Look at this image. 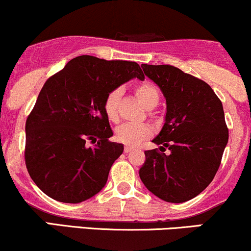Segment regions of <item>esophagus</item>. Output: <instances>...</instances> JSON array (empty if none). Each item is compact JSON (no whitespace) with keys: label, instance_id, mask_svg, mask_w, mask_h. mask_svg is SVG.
<instances>
[{"label":"esophagus","instance_id":"1","mask_svg":"<svg viewBox=\"0 0 251 251\" xmlns=\"http://www.w3.org/2000/svg\"><path fill=\"white\" fill-rule=\"evenodd\" d=\"M132 150H133V147H129V146H125V149H124V151H125V153H129Z\"/></svg>","mask_w":251,"mask_h":251}]
</instances>
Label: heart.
<instances>
[{"instance_id":"b5f03b06","label":"heart","mask_w":251,"mask_h":251,"mask_svg":"<svg viewBox=\"0 0 251 251\" xmlns=\"http://www.w3.org/2000/svg\"><path fill=\"white\" fill-rule=\"evenodd\" d=\"M135 95L140 99L145 107L153 108L160 101V90L151 81H143L134 87ZM122 90L114 89L107 93L104 100V112L110 122H118V105H119ZM153 129L146 124H122L116 128L114 138L119 143L135 146L144 139L152 135Z\"/></svg>"}]
</instances>
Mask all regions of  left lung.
Returning <instances> with one entry per match:
<instances>
[{
  "label": "left lung",
  "mask_w": 251,
  "mask_h": 251,
  "mask_svg": "<svg viewBox=\"0 0 251 251\" xmlns=\"http://www.w3.org/2000/svg\"><path fill=\"white\" fill-rule=\"evenodd\" d=\"M166 98L165 124L145 151L139 175L161 200L181 203L195 198L212 182L228 143L222 102L206 81L172 65H141ZM170 150V155L163 152Z\"/></svg>",
  "instance_id": "left-lung-1"
}]
</instances>
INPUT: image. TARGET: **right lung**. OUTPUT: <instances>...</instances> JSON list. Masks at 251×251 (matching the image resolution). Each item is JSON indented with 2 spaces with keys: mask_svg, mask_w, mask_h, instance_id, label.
<instances>
[{
  "mask_svg": "<svg viewBox=\"0 0 251 251\" xmlns=\"http://www.w3.org/2000/svg\"><path fill=\"white\" fill-rule=\"evenodd\" d=\"M145 79L128 60L78 56L45 81L25 123V165L53 200L79 203L106 185L123 144L111 143L104 112L107 93L132 78ZM95 145L87 146V141Z\"/></svg>",
  "mask_w": 251,
  "mask_h": 251,
  "instance_id": "obj_1",
  "label": "right lung"
}]
</instances>
